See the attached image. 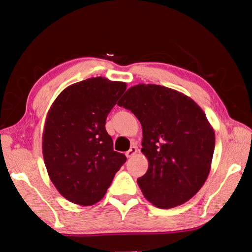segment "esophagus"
Masks as SVG:
<instances>
[{"mask_svg":"<svg viewBox=\"0 0 252 252\" xmlns=\"http://www.w3.org/2000/svg\"><path fill=\"white\" fill-rule=\"evenodd\" d=\"M137 152H138L137 147H136V146H131L130 150L126 152V157H127V158H131L132 156H134V155L137 154Z\"/></svg>","mask_w":252,"mask_h":252,"instance_id":"esophagus-1","label":"esophagus"}]
</instances>
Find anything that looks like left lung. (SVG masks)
I'll return each mask as SVG.
<instances>
[{
	"label": "left lung",
	"instance_id": "1",
	"mask_svg": "<svg viewBox=\"0 0 252 252\" xmlns=\"http://www.w3.org/2000/svg\"><path fill=\"white\" fill-rule=\"evenodd\" d=\"M118 105L142 126L149 169L137 182L144 197L163 210L191 199L204 185L215 150L203 110L181 92L143 83L128 89Z\"/></svg>",
	"mask_w": 252,
	"mask_h": 252
}]
</instances>
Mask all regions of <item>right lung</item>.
<instances>
[{
    "label": "right lung",
    "instance_id": "obj_1",
    "mask_svg": "<svg viewBox=\"0 0 252 252\" xmlns=\"http://www.w3.org/2000/svg\"><path fill=\"white\" fill-rule=\"evenodd\" d=\"M125 90V82L90 78L66 88L49 110L42 155L53 185L72 203L99 202L126 161L106 130L107 116Z\"/></svg>",
    "mask_w": 252,
    "mask_h": 252
}]
</instances>
